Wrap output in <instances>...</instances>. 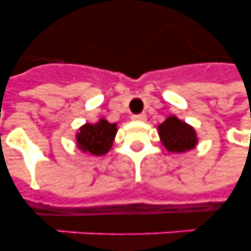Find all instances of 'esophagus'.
Segmentation results:
<instances>
[{
	"label": "esophagus",
	"instance_id": "34e87169",
	"mask_svg": "<svg viewBox=\"0 0 251 251\" xmlns=\"http://www.w3.org/2000/svg\"><path fill=\"white\" fill-rule=\"evenodd\" d=\"M131 118H133L134 121L145 122L146 120H147V116H146L145 113H141V114H133V116H131Z\"/></svg>",
	"mask_w": 251,
	"mask_h": 251
}]
</instances>
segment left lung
<instances>
[{
  "label": "left lung",
  "mask_w": 251,
  "mask_h": 251,
  "mask_svg": "<svg viewBox=\"0 0 251 251\" xmlns=\"http://www.w3.org/2000/svg\"><path fill=\"white\" fill-rule=\"evenodd\" d=\"M161 143L169 152H186L198 143V137L193 126L181 121L176 116H169L161 125L157 126Z\"/></svg>",
  "instance_id": "obj_1"
}]
</instances>
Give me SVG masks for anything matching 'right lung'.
Instances as JSON below:
<instances>
[{"instance_id":"right-lung-1","label":"right lung","mask_w":251,"mask_h":251,"mask_svg":"<svg viewBox=\"0 0 251 251\" xmlns=\"http://www.w3.org/2000/svg\"><path fill=\"white\" fill-rule=\"evenodd\" d=\"M117 133V124H110L105 118H100L96 124H84L76 133V146L80 151L102 156L113 145Z\"/></svg>"}]
</instances>
